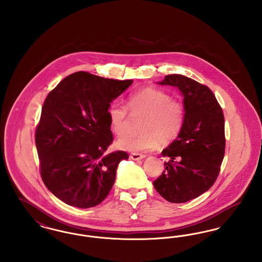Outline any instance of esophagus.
Masks as SVG:
<instances>
[{"mask_svg": "<svg viewBox=\"0 0 262 262\" xmlns=\"http://www.w3.org/2000/svg\"><path fill=\"white\" fill-rule=\"evenodd\" d=\"M130 158L133 159V160H141V159H143V158H145V155H143V154H139V153H133V154H130Z\"/></svg>", "mask_w": 262, "mask_h": 262, "instance_id": "1", "label": "esophagus"}]
</instances>
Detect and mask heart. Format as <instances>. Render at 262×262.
Here are the masks:
<instances>
[{"label": "heart", "instance_id": "b5f03b06", "mask_svg": "<svg viewBox=\"0 0 262 262\" xmlns=\"http://www.w3.org/2000/svg\"><path fill=\"white\" fill-rule=\"evenodd\" d=\"M127 107L120 102H113L107 111L109 125L117 136L127 129L129 112L143 115L140 123L142 134L126 135L116 141V147L129 152H145L161 144L172 142L184 124L185 110L181 102L160 89L145 88L128 95Z\"/></svg>", "mask_w": 262, "mask_h": 262}]
</instances>
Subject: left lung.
Listing matches in <instances>:
<instances>
[{
	"instance_id": "8db88e82",
	"label": "left lung",
	"mask_w": 262,
	"mask_h": 262,
	"mask_svg": "<svg viewBox=\"0 0 262 262\" xmlns=\"http://www.w3.org/2000/svg\"><path fill=\"white\" fill-rule=\"evenodd\" d=\"M157 83L181 91L185 119L177 138L162 151L170 160L153 186L169 202L183 203L207 191L218 177L225 154L224 115L211 90L189 77L166 75Z\"/></svg>"
}]
</instances>
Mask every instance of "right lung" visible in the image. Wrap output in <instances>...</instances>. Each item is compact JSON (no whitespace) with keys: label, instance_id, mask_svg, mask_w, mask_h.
<instances>
[{"label":"right lung","instance_id":"add662e5","mask_svg":"<svg viewBox=\"0 0 262 262\" xmlns=\"http://www.w3.org/2000/svg\"><path fill=\"white\" fill-rule=\"evenodd\" d=\"M133 83L77 72L54 88L35 133L41 178L64 203L89 208L109 194L125 151L107 153L113 135L107 111Z\"/></svg>","mask_w":262,"mask_h":262}]
</instances>
